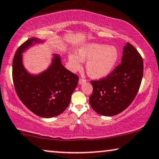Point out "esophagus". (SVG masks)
Listing matches in <instances>:
<instances>
[{"mask_svg":"<svg viewBox=\"0 0 159 159\" xmlns=\"http://www.w3.org/2000/svg\"><path fill=\"white\" fill-rule=\"evenodd\" d=\"M86 82L85 79H84V78H82V77L80 78V80H79V84H81L83 83V82Z\"/></svg>","mask_w":159,"mask_h":159,"instance_id":"esophagus-1","label":"esophagus"}]
</instances>
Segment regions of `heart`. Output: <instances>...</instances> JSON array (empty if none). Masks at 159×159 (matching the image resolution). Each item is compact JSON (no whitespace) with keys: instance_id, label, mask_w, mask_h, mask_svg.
<instances>
[{"instance_id":"heart-1","label":"heart","mask_w":159,"mask_h":159,"mask_svg":"<svg viewBox=\"0 0 159 159\" xmlns=\"http://www.w3.org/2000/svg\"><path fill=\"white\" fill-rule=\"evenodd\" d=\"M118 58V51L114 47L103 44L92 43L80 48L77 56H69V66L75 71L82 68V61L85 62L87 73L95 79L106 77L114 68Z\"/></svg>"}]
</instances>
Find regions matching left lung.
<instances>
[{
    "label": "left lung",
    "instance_id": "8db88e82",
    "mask_svg": "<svg viewBox=\"0 0 159 159\" xmlns=\"http://www.w3.org/2000/svg\"><path fill=\"white\" fill-rule=\"evenodd\" d=\"M143 75V61L129 43L123 48L121 64L106 77L91 80L89 102L98 114L111 116L125 110L138 94Z\"/></svg>",
    "mask_w": 159,
    "mask_h": 159
}]
</instances>
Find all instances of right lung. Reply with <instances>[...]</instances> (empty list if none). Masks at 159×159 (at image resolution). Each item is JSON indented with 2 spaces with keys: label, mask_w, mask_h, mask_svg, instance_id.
Masks as SVG:
<instances>
[{
  "label": "right lung",
  "mask_w": 159,
  "mask_h": 159,
  "mask_svg": "<svg viewBox=\"0 0 159 159\" xmlns=\"http://www.w3.org/2000/svg\"><path fill=\"white\" fill-rule=\"evenodd\" d=\"M33 42L38 40L30 38L16 50L12 64L13 82L19 98L28 109L40 117L51 118L68 107L79 77L64 68L58 56L46 71L36 76L28 74L22 65L21 53Z\"/></svg>",
  "instance_id": "add662e5"
}]
</instances>
